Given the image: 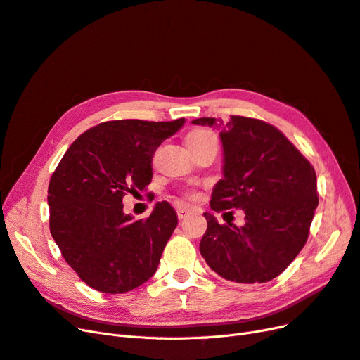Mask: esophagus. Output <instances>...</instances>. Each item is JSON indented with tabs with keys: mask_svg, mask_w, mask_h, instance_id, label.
<instances>
[{
	"mask_svg": "<svg viewBox=\"0 0 360 360\" xmlns=\"http://www.w3.org/2000/svg\"><path fill=\"white\" fill-rule=\"evenodd\" d=\"M189 214H192V209H189V207H180V209L177 210V216H179L180 221L186 219Z\"/></svg>",
	"mask_w": 360,
	"mask_h": 360,
	"instance_id": "obj_1",
	"label": "esophagus"
}]
</instances>
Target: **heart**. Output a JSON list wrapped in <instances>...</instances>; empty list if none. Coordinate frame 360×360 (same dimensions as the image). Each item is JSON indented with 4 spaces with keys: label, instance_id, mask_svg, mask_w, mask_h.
I'll use <instances>...</instances> for the list:
<instances>
[{
    "label": "heart",
    "instance_id": "obj_1",
    "mask_svg": "<svg viewBox=\"0 0 360 360\" xmlns=\"http://www.w3.org/2000/svg\"><path fill=\"white\" fill-rule=\"evenodd\" d=\"M212 139H216V136H214V134H212L210 130H207V129H195L186 138L189 148H195L201 144H205L207 141H212ZM189 195L192 197V193H189Z\"/></svg>",
    "mask_w": 360,
    "mask_h": 360
}]
</instances>
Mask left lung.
Returning <instances> with one entry per match:
<instances>
[{
    "mask_svg": "<svg viewBox=\"0 0 360 360\" xmlns=\"http://www.w3.org/2000/svg\"><path fill=\"white\" fill-rule=\"evenodd\" d=\"M195 124L213 126L202 117ZM224 179L212 192L214 212H245V225L219 224L204 213L200 252L213 271L238 284H263L299 255L319 205L315 169L291 141L263 120L231 115L219 123Z\"/></svg>",
    "mask_w": 360,
    "mask_h": 360,
    "instance_id": "left-lung-1",
    "label": "left lung"
}]
</instances>
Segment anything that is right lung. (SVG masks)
<instances>
[{
	"label": "right lung",
	"instance_id": "obj_1",
	"mask_svg": "<svg viewBox=\"0 0 360 360\" xmlns=\"http://www.w3.org/2000/svg\"><path fill=\"white\" fill-rule=\"evenodd\" d=\"M183 123L184 118L101 123L73 141L53 171L49 230L86 285L122 294L155 275L177 214L162 201L147 219L134 221L123 213V198L150 184L155 151Z\"/></svg>",
	"mask_w": 360,
	"mask_h": 360
}]
</instances>
